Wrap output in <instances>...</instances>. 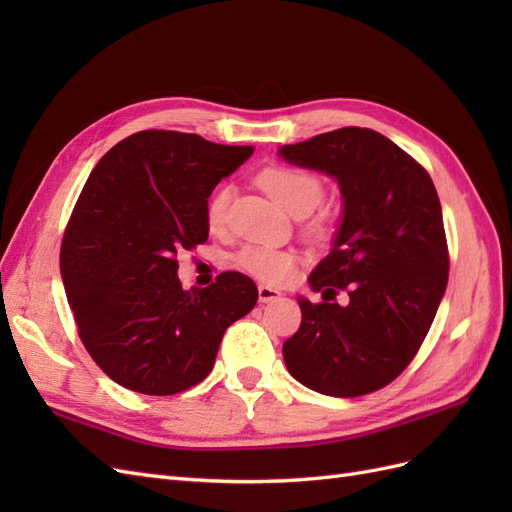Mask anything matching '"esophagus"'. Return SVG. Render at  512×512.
Instances as JSON below:
<instances>
[{"label":"esophagus","mask_w":512,"mask_h":512,"mask_svg":"<svg viewBox=\"0 0 512 512\" xmlns=\"http://www.w3.org/2000/svg\"><path fill=\"white\" fill-rule=\"evenodd\" d=\"M282 297L280 290H275L271 286H258V301L260 303H273Z\"/></svg>","instance_id":"obj_1"}]
</instances>
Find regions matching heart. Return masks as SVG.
Here are the masks:
<instances>
[{
	"instance_id": "b5f03b06",
	"label": "heart",
	"mask_w": 512,
	"mask_h": 512,
	"mask_svg": "<svg viewBox=\"0 0 512 512\" xmlns=\"http://www.w3.org/2000/svg\"><path fill=\"white\" fill-rule=\"evenodd\" d=\"M260 188L265 190L277 205L286 213L299 218V215L312 213L324 196L322 181L303 168H290V166H273L262 170L258 177ZM230 203V188H220L215 192L207 205V222L211 228H220L226 220V211ZM314 232L322 230V220L312 226ZM237 267L245 273H250L256 280L280 286L286 284L294 267H297V254L286 250H275V247H262V245H247L235 258Z\"/></svg>"
}]
</instances>
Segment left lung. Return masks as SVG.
<instances>
[{"instance_id": "left-lung-1", "label": "left lung", "mask_w": 512, "mask_h": 512, "mask_svg": "<svg viewBox=\"0 0 512 512\" xmlns=\"http://www.w3.org/2000/svg\"><path fill=\"white\" fill-rule=\"evenodd\" d=\"M280 158L337 181L342 220L299 297L301 327L282 352L294 380L331 397L393 382L421 348L444 297L448 250L427 170L369 128H342L280 147ZM349 288L351 301L330 299Z\"/></svg>"}]
</instances>
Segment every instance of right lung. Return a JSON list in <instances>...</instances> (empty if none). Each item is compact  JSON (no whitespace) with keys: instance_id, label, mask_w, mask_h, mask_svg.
Wrapping results in <instances>:
<instances>
[{"instance_id":"right-lung-1","label":"right lung","mask_w":512,"mask_h":512,"mask_svg":"<svg viewBox=\"0 0 512 512\" xmlns=\"http://www.w3.org/2000/svg\"><path fill=\"white\" fill-rule=\"evenodd\" d=\"M254 147L145 130L91 170L61 243V280L79 335L104 374L143 395H175L209 376L232 322L258 290L228 271L183 290L177 252L209 237L207 198Z\"/></svg>"}]
</instances>
